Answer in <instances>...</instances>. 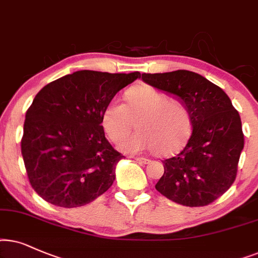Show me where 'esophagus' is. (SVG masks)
I'll list each match as a JSON object with an SVG mask.
<instances>
[{"instance_id": "obj_1", "label": "esophagus", "mask_w": 258, "mask_h": 258, "mask_svg": "<svg viewBox=\"0 0 258 258\" xmlns=\"http://www.w3.org/2000/svg\"><path fill=\"white\" fill-rule=\"evenodd\" d=\"M135 160L139 161L140 164H149L150 163V159H147V158H144V157H135Z\"/></svg>"}]
</instances>
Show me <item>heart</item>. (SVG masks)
Wrapping results in <instances>:
<instances>
[{
    "label": "heart",
    "instance_id": "obj_1",
    "mask_svg": "<svg viewBox=\"0 0 258 258\" xmlns=\"http://www.w3.org/2000/svg\"><path fill=\"white\" fill-rule=\"evenodd\" d=\"M126 105L113 99L102 112V127L113 142L131 132L137 120L140 131L119 144L127 152H142L158 147L160 153L176 151L190 132L191 120L183 102L169 99L150 86L127 91Z\"/></svg>",
    "mask_w": 258,
    "mask_h": 258
}]
</instances>
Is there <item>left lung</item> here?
<instances>
[{
	"label": "left lung",
	"mask_w": 258,
	"mask_h": 258,
	"mask_svg": "<svg viewBox=\"0 0 258 258\" xmlns=\"http://www.w3.org/2000/svg\"><path fill=\"white\" fill-rule=\"evenodd\" d=\"M144 82L176 95L186 106L192 133L176 156L163 160L157 191L185 207H205L225 194L236 179L244 147L238 112L226 93L190 71L142 75Z\"/></svg>",
	"instance_id": "1"
}]
</instances>
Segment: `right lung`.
Returning a JSON list of instances; mask_svg holds the SVG:
<instances>
[{
  "mask_svg": "<svg viewBox=\"0 0 258 258\" xmlns=\"http://www.w3.org/2000/svg\"><path fill=\"white\" fill-rule=\"evenodd\" d=\"M139 72L78 71L44 86L26 113L21 153L29 183L48 203L82 207L115 179L123 156L106 139L102 112Z\"/></svg>",
  "mask_w": 258,
  "mask_h": 258,
  "instance_id": "obj_1",
  "label": "right lung"
}]
</instances>
